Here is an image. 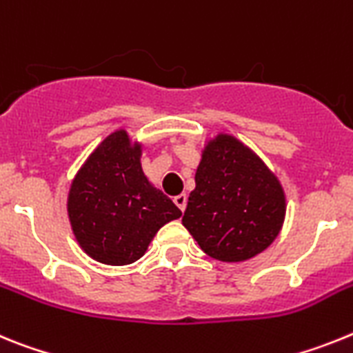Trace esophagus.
Masks as SVG:
<instances>
[{"label": "esophagus", "instance_id": "esophagus-1", "mask_svg": "<svg viewBox=\"0 0 353 353\" xmlns=\"http://www.w3.org/2000/svg\"><path fill=\"white\" fill-rule=\"evenodd\" d=\"M174 202H176V206L179 208L181 211H185V210H186V202H188V197H186L185 194H183V195H177V197L174 199Z\"/></svg>", "mask_w": 353, "mask_h": 353}]
</instances>
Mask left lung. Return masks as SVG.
Instances as JSON below:
<instances>
[{"mask_svg": "<svg viewBox=\"0 0 353 353\" xmlns=\"http://www.w3.org/2000/svg\"><path fill=\"white\" fill-rule=\"evenodd\" d=\"M286 194L250 147L229 133L206 140L183 225L204 252L223 263L247 261L283 229Z\"/></svg>", "mask_w": 353, "mask_h": 353, "instance_id": "left-lung-1", "label": "left lung"}]
</instances>
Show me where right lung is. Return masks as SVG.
Wrapping results in <instances>:
<instances>
[{
    "mask_svg": "<svg viewBox=\"0 0 353 353\" xmlns=\"http://www.w3.org/2000/svg\"><path fill=\"white\" fill-rule=\"evenodd\" d=\"M67 214L76 241L103 265L139 261L165 223L181 210L147 179L142 142L121 130L110 133L70 183Z\"/></svg>",
    "mask_w": 353,
    "mask_h": 353,
    "instance_id": "obj_1",
    "label": "right lung"
}]
</instances>
